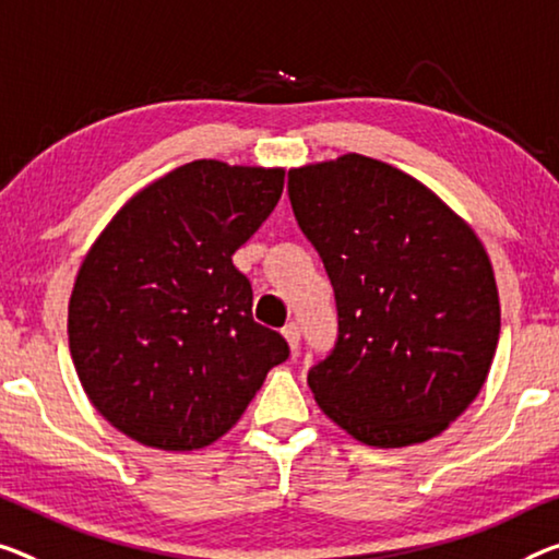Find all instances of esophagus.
I'll return each instance as SVG.
<instances>
[{"label":"esophagus","mask_w":559,"mask_h":559,"mask_svg":"<svg viewBox=\"0 0 559 559\" xmlns=\"http://www.w3.org/2000/svg\"><path fill=\"white\" fill-rule=\"evenodd\" d=\"M282 334H285L289 349L297 352V347H299V324H297V322H289L287 328L282 330Z\"/></svg>","instance_id":"1"}]
</instances>
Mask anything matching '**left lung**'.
Returning <instances> with one entry per match:
<instances>
[{"label": "left lung", "instance_id": "1", "mask_svg": "<svg viewBox=\"0 0 559 559\" xmlns=\"http://www.w3.org/2000/svg\"><path fill=\"white\" fill-rule=\"evenodd\" d=\"M287 190L337 302V342L307 374L317 405L372 448L437 437L483 390L500 340L483 242L423 182L365 154L289 169Z\"/></svg>", "mask_w": 559, "mask_h": 559}]
</instances>
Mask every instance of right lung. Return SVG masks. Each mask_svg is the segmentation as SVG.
<instances>
[{
	"instance_id": "obj_1",
	"label": "right lung",
	"mask_w": 559,
	"mask_h": 559,
	"mask_svg": "<svg viewBox=\"0 0 559 559\" xmlns=\"http://www.w3.org/2000/svg\"><path fill=\"white\" fill-rule=\"evenodd\" d=\"M285 169L197 159L136 192L84 257L70 352L87 397L147 448H207L289 347L252 320L231 254L277 207Z\"/></svg>"
}]
</instances>
